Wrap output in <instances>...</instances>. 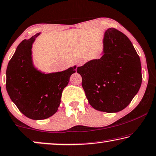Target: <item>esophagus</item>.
I'll list each match as a JSON object with an SVG mask.
<instances>
[{
  "mask_svg": "<svg viewBox=\"0 0 156 156\" xmlns=\"http://www.w3.org/2000/svg\"><path fill=\"white\" fill-rule=\"evenodd\" d=\"M83 65V62L82 61H79L77 62V66H81V65Z\"/></svg>",
  "mask_w": 156,
  "mask_h": 156,
  "instance_id": "esophagus-1",
  "label": "esophagus"
}]
</instances>
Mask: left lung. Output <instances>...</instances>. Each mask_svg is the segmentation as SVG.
Listing matches in <instances>:
<instances>
[{
	"instance_id": "obj_1",
	"label": "left lung",
	"mask_w": 156,
	"mask_h": 156,
	"mask_svg": "<svg viewBox=\"0 0 156 156\" xmlns=\"http://www.w3.org/2000/svg\"><path fill=\"white\" fill-rule=\"evenodd\" d=\"M76 72L89 104L106 112L125 109L142 82L139 56L127 36L115 28L105 31L100 59L90 60Z\"/></svg>"
}]
</instances>
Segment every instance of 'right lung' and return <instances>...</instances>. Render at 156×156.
I'll use <instances>...</instances> for the list:
<instances>
[{
	"instance_id": "obj_1",
	"label": "right lung",
	"mask_w": 156,
	"mask_h": 156,
	"mask_svg": "<svg viewBox=\"0 0 156 156\" xmlns=\"http://www.w3.org/2000/svg\"><path fill=\"white\" fill-rule=\"evenodd\" d=\"M38 33L18 45L6 70V89L10 98L26 117L48 118L57 112L62 92L76 66L58 73L45 74L33 65L31 48Z\"/></svg>"
}]
</instances>
